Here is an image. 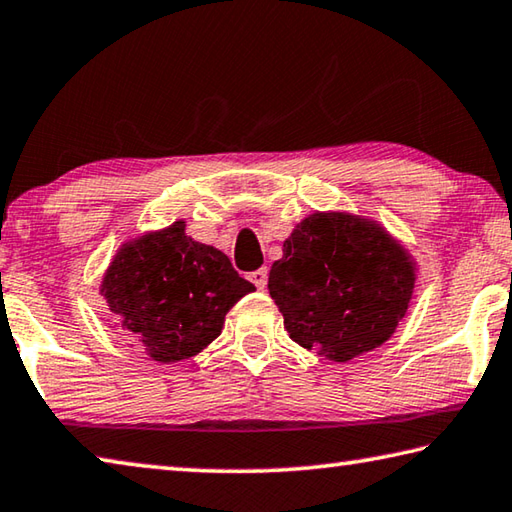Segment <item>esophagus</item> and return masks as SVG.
Masks as SVG:
<instances>
[{
	"label": "esophagus",
	"instance_id": "1",
	"mask_svg": "<svg viewBox=\"0 0 512 512\" xmlns=\"http://www.w3.org/2000/svg\"><path fill=\"white\" fill-rule=\"evenodd\" d=\"M249 279H251V283L256 285L258 290H265V285H267V267H261V270L251 272Z\"/></svg>",
	"mask_w": 512,
	"mask_h": 512
}]
</instances>
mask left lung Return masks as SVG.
I'll list each match as a JSON object with an SVG mask.
<instances>
[{"label":"left lung","instance_id":"obj_1","mask_svg":"<svg viewBox=\"0 0 512 512\" xmlns=\"http://www.w3.org/2000/svg\"><path fill=\"white\" fill-rule=\"evenodd\" d=\"M414 281L409 254L378 224L312 213L283 242L267 288L294 342L348 362L396 333Z\"/></svg>","mask_w":512,"mask_h":512}]
</instances>
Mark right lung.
<instances>
[{
    "instance_id": "right-lung-1",
    "label": "right lung",
    "mask_w": 512,
    "mask_h": 512,
    "mask_svg": "<svg viewBox=\"0 0 512 512\" xmlns=\"http://www.w3.org/2000/svg\"><path fill=\"white\" fill-rule=\"evenodd\" d=\"M179 220L119 249L103 279L112 315L155 362L188 360L222 333L233 303L256 288Z\"/></svg>"
}]
</instances>
